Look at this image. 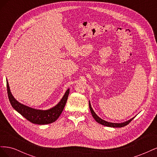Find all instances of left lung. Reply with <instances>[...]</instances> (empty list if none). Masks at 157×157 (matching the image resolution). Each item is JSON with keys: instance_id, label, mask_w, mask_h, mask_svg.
<instances>
[{"instance_id": "obj_1", "label": "left lung", "mask_w": 157, "mask_h": 157, "mask_svg": "<svg viewBox=\"0 0 157 157\" xmlns=\"http://www.w3.org/2000/svg\"><path fill=\"white\" fill-rule=\"evenodd\" d=\"M89 107H90V111H91V113L92 115V117L93 118H94L95 120H96V121L98 123H99L100 124H102V125H104L105 126H108V127H113V128H121V127H124L126 125H128L129 123L134 119V118H131L130 120L126 122H122V123H113V122H107L105 121L104 120H102L101 118H99L96 113H95V112L94 111V110L92 109V107H91V105H90V103H89Z\"/></svg>"}]
</instances>
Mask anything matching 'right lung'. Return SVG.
Returning <instances> with one entry per match:
<instances>
[{
	"instance_id": "right-lung-1",
	"label": "right lung",
	"mask_w": 157,
	"mask_h": 157,
	"mask_svg": "<svg viewBox=\"0 0 157 157\" xmlns=\"http://www.w3.org/2000/svg\"><path fill=\"white\" fill-rule=\"evenodd\" d=\"M6 86L8 99L12 107L27 121L36 124H48L58 119L63 110L69 94L68 89L58 105L52 109L45 111L38 110L19 103L12 95L8 81H6Z\"/></svg>"
}]
</instances>
